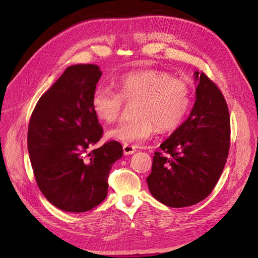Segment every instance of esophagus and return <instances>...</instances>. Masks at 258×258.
I'll return each instance as SVG.
<instances>
[{"label":"esophagus","mask_w":258,"mask_h":258,"mask_svg":"<svg viewBox=\"0 0 258 258\" xmlns=\"http://www.w3.org/2000/svg\"><path fill=\"white\" fill-rule=\"evenodd\" d=\"M135 147L133 145H130V144H124L123 145V152L125 155H131V154H134L135 153Z\"/></svg>","instance_id":"obj_1"}]
</instances>
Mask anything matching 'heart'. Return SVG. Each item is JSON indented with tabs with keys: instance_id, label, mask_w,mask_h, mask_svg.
Returning <instances> with one entry per match:
<instances>
[{
	"instance_id": "1",
	"label": "heart",
	"mask_w": 258,
	"mask_h": 258,
	"mask_svg": "<svg viewBox=\"0 0 258 258\" xmlns=\"http://www.w3.org/2000/svg\"><path fill=\"white\" fill-rule=\"evenodd\" d=\"M118 93L97 86L92 94L96 116L113 123L123 111L124 101L134 102L136 117L119 123L107 132L109 139L123 143H141L158 130L172 132L179 127L191 105V90L186 82L154 69L132 71L116 81Z\"/></svg>"
}]
</instances>
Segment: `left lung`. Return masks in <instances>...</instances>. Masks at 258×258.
Masks as SVG:
<instances>
[{"label": "left lung", "mask_w": 258, "mask_h": 258, "mask_svg": "<svg viewBox=\"0 0 258 258\" xmlns=\"http://www.w3.org/2000/svg\"><path fill=\"white\" fill-rule=\"evenodd\" d=\"M194 74V107L188 118L161 144L162 152H155L146 178L151 194L168 207L191 206L206 199L228 156L231 117L225 98L205 73Z\"/></svg>", "instance_id": "1"}]
</instances>
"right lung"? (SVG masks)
<instances>
[{"mask_svg": "<svg viewBox=\"0 0 258 258\" xmlns=\"http://www.w3.org/2000/svg\"><path fill=\"white\" fill-rule=\"evenodd\" d=\"M102 76L94 64L69 67L43 94L31 115L27 149L38 188L65 212L91 211L106 199L108 174L123 147L101 140L92 94Z\"/></svg>", "mask_w": 258, "mask_h": 258, "instance_id": "1", "label": "right lung"}]
</instances>
